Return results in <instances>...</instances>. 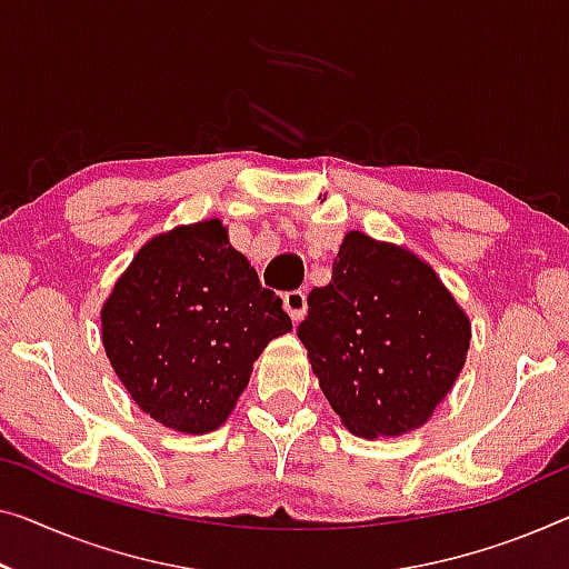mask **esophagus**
<instances>
[{"instance_id": "obj_1", "label": "esophagus", "mask_w": 569, "mask_h": 569, "mask_svg": "<svg viewBox=\"0 0 569 569\" xmlns=\"http://www.w3.org/2000/svg\"><path fill=\"white\" fill-rule=\"evenodd\" d=\"M283 309L293 321H301L307 313V293L303 291H286L283 293Z\"/></svg>"}]
</instances>
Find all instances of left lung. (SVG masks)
Returning <instances> with one entry per match:
<instances>
[{
    "label": "left lung",
    "mask_w": 569,
    "mask_h": 569,
    "mask_svg": "<svg viewBox=\"0 0 569 569\" xmlns=\"http://www.w3.org/2000/svg\"><path fill=\"white\" fill-rule=\"evenodd\" d=\"M296 335L339 419L372 439L431 417L465 366L470 321L427 262L350 232Z\"/></svg>",
    "instance_id": "obj_1"
}]
</instances>
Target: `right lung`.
Listing matches in <instances>:
<instances>
[{"mask_svg":"<svg viewBox=\"0 0 569 569\" xmlns=\"http://www.w3.org/2000/svg\"><path fill=\"white\" fill-rule=\"evenodd\" d=\"M286 332L281 299L219 219L150 240L101 309L107 358L132 401L186 435L230 417L252 362Z\"/></svg>","mask_w":569,"mask_h":569,"instance_id":"right-lung-1","label":"right lung"}]
</instances>
